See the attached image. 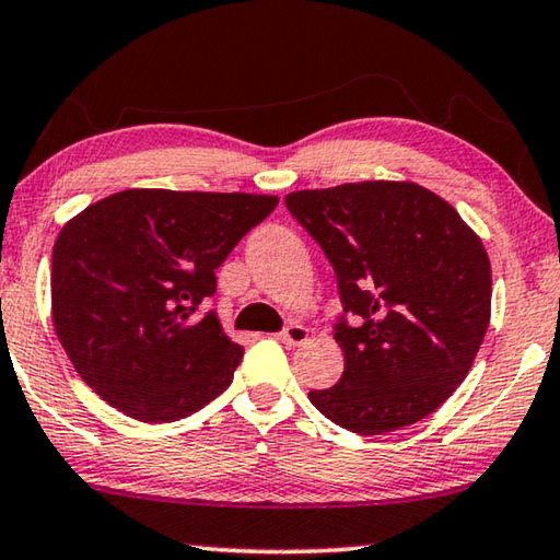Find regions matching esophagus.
I'll return each instance as SVG.
<instances>
[{
  "instance_id": "34e87169",
  "label": "esophagus",
  "mask_w": 560,
  "mask_h": 560,
  "mask_svg": "<svg viewBox=\"0 0 560 560\" xmlns=\"http://www.w3.org/2000/svg\"><path fill=\"white\" fill-rule=\"evenodd\" d=\"M277 338L281 340V343H287V346H299V343H303V340L308 338V328L301 326V324H289L287 328L279 330Z\"/></svg>"
}]
</instances>
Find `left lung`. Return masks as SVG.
<instances>
[{"mask_svg":"<svg viewBox=\"0 0 560 560\" xmlns=\"http://www.w3.org/2000/svg\"><path fill=\"white\" fill-rule=\"evenodd\" d=\"M336 271L343 375L308 400L330 422L385 434L457 390L491 314L485 244L450 202L415 183H350L287 195ZM354 318L347 324V316Z\"/></svg>","mask_w":560,"mask_h":560,"instance_id":"left-lung-1","label":"left lung"}]
</instances>
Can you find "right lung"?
Instances as JSON below:
<instances>
[{
    "label": "right lung",
    "instance_id": "right-lung-1",
    "mask_svg": "<svg viewBox=\"0 0 560 560\" xmlns=\"http://www.w3.org/2000/svg\"><path fill=\"white\" fill-rule=\"evenodd\" d=\"M279 197L126 189L63 226L51 314L66 355L108 405L175 422L232 383L244 348L222 334L214 269Z\"/></svg>",
    "mask_w": 560,
    "mask_h": 560
}]
</instances>
